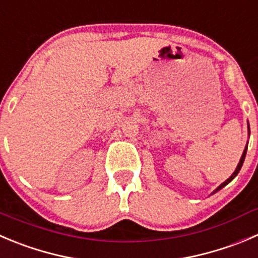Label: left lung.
<instances>
[{
	"label": "left lung",
	"mask_w": 258,
	"mask_h": 258,
	"mask_svg": "<svg viewBox=\"0 0 258 258\" xmlns=\"http://www.w3.org/2000/svg\"><path fill=\"white\" fill-rule=\"evenodd\" d=\"M249 134H251V132H249V124H248V137H249ZM247 147H248V142H247V144H246V148H244L243 153H242V157H241V159H239V163H238V166H237V167H235L234 172H233L232 175H230V177H229V178H227V180H225L224 182H223V183H220V185L218 186V187L215 188L214 191H213V192H212V195H213V194L218 192V191H219V190H222V188L224 187V186H227L228 183H229L230 181H232L233 178H234L235 176L238 175V172H239V171H241V168H242V164H243V162H244V158H246V153H247Z\"/></svg>",
	"instance_id": "obj_1"
}]
</instances>
